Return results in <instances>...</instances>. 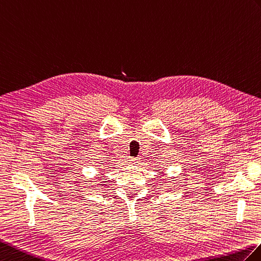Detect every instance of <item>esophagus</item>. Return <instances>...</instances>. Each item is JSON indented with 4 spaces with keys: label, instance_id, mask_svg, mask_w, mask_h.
<instances>
[{
    "label": "esophagus",
    "instance_id": "esophagus-1",
    "mask_svg": "<svg viewBox=\"0 0 261 261\" xmlns=\"http://www.w3.org/2000/svg\"><path fill=\"white\" fill-rule=\"evenodd\" d=\"M129 163H130V164H133V165H138V164H140V159H138V158L130 159Z\"/></svg>",
    "mask_w": 261,
    "mask_h": 261
}]
</instances>
